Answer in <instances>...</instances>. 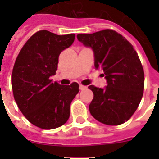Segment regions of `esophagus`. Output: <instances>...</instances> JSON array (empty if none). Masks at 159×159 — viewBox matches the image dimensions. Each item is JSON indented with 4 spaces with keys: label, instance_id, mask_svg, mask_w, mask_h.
Instances as JSON below:
<instances>
[{
    "label": "esophagus",
    "instance_id": "34e87169",
    "mask_svg": "<svg viewBox=\"0 0 159 159\" xmlns=\"http://www.w3.org/2000/svg\"><path fill=\"white\" fill-rule=\"evenodd\" d=\"M87 86H83V85H80L79 86L80 90H85V89H87Z\"/></svg>",
    "mask_w": 159,
    "mask_h": 159
}]
</instances>
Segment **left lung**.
<instances>
[{
    "mask_svg": "<svg viewBox=\"0 0 159 159\" xmlns=\"http://www.w3.org/2000/svg\"><path fill=\"white\" fill-rule=\"evenodd\" d=\"M77 39L94 52L95 67L104 72L105 88L91 85L93 99L90 113L108 125L129 120L140 103L144 88V72L133 45L113 30L79 34Z\"/></svg>",
    "mask_w": 159,
    "mask_h": 159,
    "instance_id": "8db88e82",
    "label": "left lung"
}]
</instances>
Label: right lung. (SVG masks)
<instances>
[{
	"label": "right lung",
	"instance_id": "add662e5",
	"mask_svg": "<svg viewBox=\"0 0 159 159\" xmlns=\"http://www.w3.org/2000/svg\"><path fill=\"white\" fill-rule=\"evenodd\" d=\"M74 34L57 35L48 30L34 34L22 47L12 71L15 101L25 117L43 129L62 126L70 116V105L79 92V85L53 82L58 56L72 45Z\"/></svg>",
	"mask_w": 159,
	"mask_h": 159
}]
</instances>
